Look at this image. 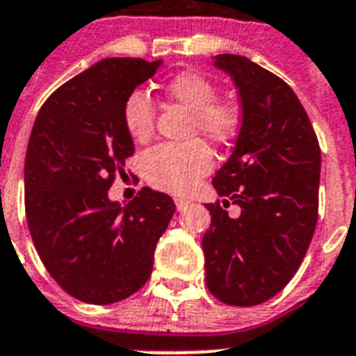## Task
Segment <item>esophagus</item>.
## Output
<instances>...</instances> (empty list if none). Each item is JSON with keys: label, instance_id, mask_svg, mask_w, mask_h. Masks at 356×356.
Returning a JSON list of instances; mask_svg holds the SVG:
<instances>
[{"label": "esophagus", "instance_id": "1", "mask_svg": "<svg viewBox=\"0 0 356 356\" xmlns=\"http://www.w3.org/2000/svg\"><path fill=\"white\" fill-rule=\"evenodd\" d=\"M173 201H175V207H177L179 212H183V210H186L188 204H190V201H188V199H184V197H175V199H173Z\"/></svg>", "mask_w": 356, "mask_h": 356}]
</instances>
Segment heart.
Returning a JSON list of instances; mask_svg holds the SVG:
<instances>
[{"mask_svg":"<svg viewBox=\"0 0 356 356\" xmlns=\"http://www.w3.org/2000/svg\"><path fill=\"white\" fill-rule=\"evenodd\" d=\"M172 100L190 111L188 133H201L213 144H228L239 131L241 113L230 100L218 97L216 83L197 71H183L164 86ZM153 106L144 91H133L122 108L126 131L138 143L149 140L153 133ZM212 152L201 138L181 144H161L149 149L143 159L148 183L164 192L186 193L199 179L212 170Z\"/></svg>","mask_w":356,"mask_h":356,"instance_id":"1","label":"heart"}]
</instances>
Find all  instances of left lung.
<instances>
[{
  "mask_svg": "<svg viewBox=\"0 0 356 356\" xmlns=\"http://www.w3.org/2000/svg\"><path fill=\"white\" fill-rule=\"evenodd\" d=\"M241 100L232 155L213 177L221 203L203 236L208 291L228 305L250 307L282 291L313 239L318 219L320 146L294 91L238 54H218ZM238 204L240 216L226 208Z\"/></svg>",
  "mask_w": 356,
  "mask_h": 356,
  "instance_id": "left-lung-1",
  "label": "left lung"
}]
</instances>
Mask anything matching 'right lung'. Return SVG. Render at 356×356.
<instances>
[{"mask_svg": "<svg viewBox=\"0 0 356 356\" xmlns=\"http://www.w3.org/2000/svg\"><path fill=\"white\" fill-rule=\"evenodd\" d=\"M163 60L106 58L58 88L34 120L25 155V213L49 274L80 302L108 305L148 282L153 252L175 212L143 188L126 207L108 190L135 152L126 98Z\"/></svg>", "mask_w": 356, "mask_h": 356, "instance_id": "obj_1", "label": "right lung"}]
</instances>
